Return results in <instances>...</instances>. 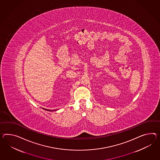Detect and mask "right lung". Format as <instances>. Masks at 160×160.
I'll list each match as a JSON object with an SVG mask.
<instances>
[{
	"mask_svg": "<svg viewBox=\"0 0 160 160\" xmlns=\"http://www.w3.org/2000/svg\"><path fill=\"white\" fill-rule=\"evenodd\" d=\"M43 109H44L45 110H47V111H49V112H52V111H57L58 109H56V110H50V109H44V108H43Z\"/></svg>",
	"mask_w": 160,
	"mask_h": 160,
	"instance_id": "right-lung-1",
	"label": "right lung"
}]
</instances>
